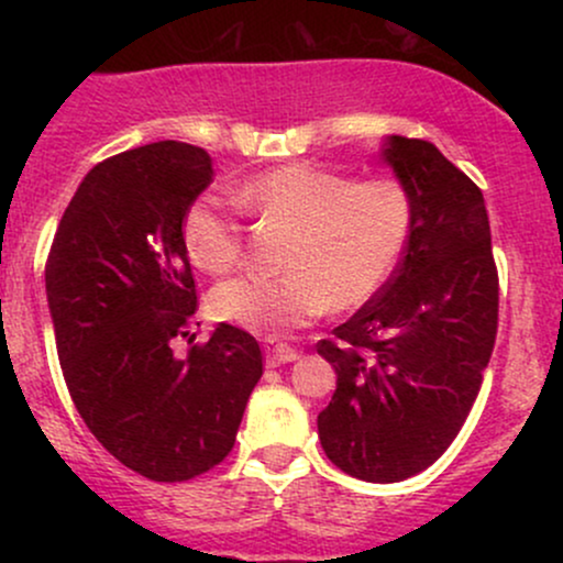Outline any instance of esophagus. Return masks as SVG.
<instances>
[{
  "label": "esophagus",
  "instance_id": "obj_1",
  "mask_svg": "<svg viewBox=\"0 0 563 563\" xmlns=\"http://www.w3.org/2000/svg\"><path fill=\"white\" fill-rule=\"evenodd\" d=\"M267 365L277 367V365H286V363H296L301 357L299 349L288 346V344H275V341H267Z\"/></svg>",
  "mask_w": 563,
  "mask_h": 563
}]
</instances>
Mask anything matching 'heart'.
<instances>
[{
  "label": "heart",
  "instance_id": "b5f03b06",
  "mask_svg": "<svg viewBox=\"0 0 563 563\" xmlns=\"http://www.w3.org/2000/svg\"><path fill=\"white\" fill-rule=\"evenodd\" d=\"M238 203L294 224L283 275H241L211 290L217 320L280 335L328 309L363 307L402 260L416 222L410 190L391 177L354 179L312 164L262 172L235 190ZM187 256L203 273H228L243 256V224L222 196L203 192L183 219Z\"/></svg>",
  "mask_w": 563,
  "mask_h": 563
}]
</instances>
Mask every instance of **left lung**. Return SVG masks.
I'll return each mask as SVG.
<instances>
[{"mask_svg":"<svg viewBox=\"0 0 563 563\" xmlns=\"http://www.w3.org/2000/svg\"><path fill=\"white\" fill-rule=\"evenodd\" d=\"M380 158L412 196L397 269L318 354L335 371L318 416L325 455L365 482H402L450 448L497 333V267L484 196L431 142L391 134Z\"/></svg>","mask_w":563,"mask_h":563,"instance_id":"left-lung-1","label":"left lung"}]
</instances>
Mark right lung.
<instances>
[{"instance_id": "obj_1", "label": "right lung", "mask_w": 563, "mask_h": 563, "mask_svg": "<svg viewBox=\"0 0 563 563\" xmlns=\"http://www.w3.org/2000/svg\"><path fill=\"white\" fill-rule=\"evenodd\" d=\"M211 177L209 153L177 140L106 158L70 198L44 267L76 410L115 461L153 482L219 466L262 378L256 339L228 322L187 357L172 349L198 309L183 219Z\"/></svg>"}]
</instances>
